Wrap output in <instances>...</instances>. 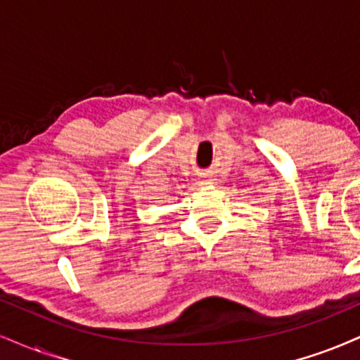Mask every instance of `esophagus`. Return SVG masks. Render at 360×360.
I'll return each mask as SVG.
<instances>
[{
    "instance_id": "esophagus-1",
    "label": "esophagus",
    "mask_w": 360,
    "mask_h": 360,
    "mask_svg": "<svg viewBox=\"0 0 360 360\" xmlns=\"http://www.w3.org/2000/svg\"><path fill=\"white\" fill-rule=\"evenodd\" d=\"M198 184H211V176L210 174H201V177L198 179Z\"/></svg>"
}]
</instances>
